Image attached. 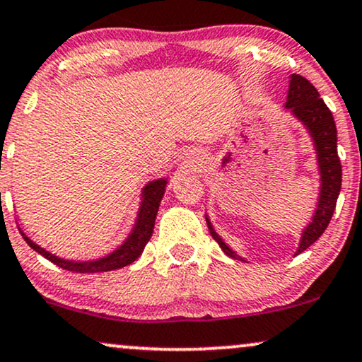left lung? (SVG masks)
I'll return each instance as SVG.
<instances>
[{
	"mask_svg": "<svg viewBox=\"0 0 362 362\" xmlns=\"http://www.w3.org/2000/svg\"><path fill=\"white\" fill-rule=\"evenodd\" d=\"M286 107L292 110V113L304 122V125L309 128L310 135H313L315 150H317L319 168H321V195H319V204L315 209L313 222L305 227L303 232V239L300 245L297 249V254L304 252L308 247L314 244L326 230L329 222H331L334 209H336L337 197L341 192V180H342V168L341 160L337 155V130L334 117L324 100L319 97V91L314 88L308 78L300 75H292L289 83V93H287ZM207 226L210 234L221 249L226 252L228 257L240 259L232 252L228 247L223 244L221 237L214 232L207 218Z\"/></svg>",
	"mask_w": 362,
	"mask_h": 362,
	"instance_id": "1",
	"label": "left lung"
}]
</instances>
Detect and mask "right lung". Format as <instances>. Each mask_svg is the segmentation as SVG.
Masks as SVG:
<instances>
[{
    "label": "right lung",
    "mask_w": 362,
    "mask_h": 362,
    "mask_svg": "<svg viewBox=\"0 0 362 362\" xmlns=\"http://www.w3.org/2000/svg\"><path fill=\"white\" fill-rule=\"evenodd\" d=\"M165 184H167L165 180H155L152 184L145 187L144 200H141L140 214H139V218H136L134 232H132L130 237H128L125 244H123L120 249L115 250L113 254H110L108 257L95 260V262H71V260L58 259L54 257L53 254L47 252L45 249H41L40 245H36L35 242H31L28 237L23 234V232L21 235L31 249L43 255L45 259H48L49 262L57 264L58 267L65 269V271L91 274V272H107V271H115V269H122L140 257V254L144 252L145 245H147L150 237H152L155 217H157L160 200H162L163 192H165Z\"/></svg>",
    "instance_id": "obj_1"
}]
</instances>
